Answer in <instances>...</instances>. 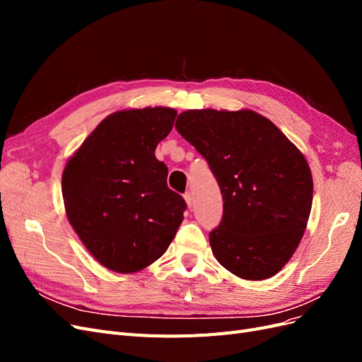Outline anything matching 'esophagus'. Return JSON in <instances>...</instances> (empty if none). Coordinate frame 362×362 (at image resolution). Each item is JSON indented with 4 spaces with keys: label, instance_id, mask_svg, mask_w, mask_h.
I'll return each instance as SVG.
<instances>
[{
    "label": "esophagus",
    "instance_id": "34e87169",
    "mask_svg": "<svg viewBox=\"0 0 362 362\" xmlns=\"http://www.w3.org/2000/svg\"><path fill=\"white\" fill-rule=\"evenodd\" d=\"M184 199H185V202H187V205L189 206H192L193 205V194L190 193V192H187L184 194Z\"/></svg>",
    "mask_w": 362,
    "mask_h": 362
}]
</instances>
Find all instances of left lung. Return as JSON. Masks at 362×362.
Here are the masks:
<instances>
[{
  "instance_id": "1",
  "label": "left lung",
  "mask_w": 362,
  "mask_h": 362,
  "mask_svg": "<svg viewBox=\"0 0 362 362\" xmlns=\"http://www.w3.org/2000/svg\"><path fill=\"white\" fill-rule=\"evenodd\" d=\"M178 133L206 160L223 198L210 233L216 259L238 278L267 279L298 249L313 204V175L282 131L252 110H187Z\"/></svg>"
}]
</instances>
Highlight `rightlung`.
Listing matches in <instances>:
<instances>
[{"label": "right lung", "instance_id": "right-lung-1", "mask_svg": "<svg viewBox=\"0 0 362 362\" xmlns=\"http://www.w3.org/2000/svg\"><path fill=\"white\" fill-rule=\"evenodd\" d=\"M168 107L107 116L66 163L62 193L68 221L107 269L134 273L168 250L187 204L168 187L156 148L173 127Z\"/></svg>", "mask_w": 362, "mask_h": 362}]
</instances>
